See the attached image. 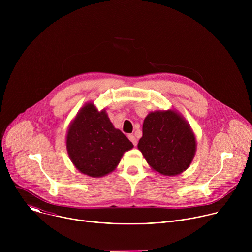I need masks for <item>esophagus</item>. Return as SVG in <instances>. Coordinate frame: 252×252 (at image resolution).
I'll list each match as a JSON object with an SVG mask.
<instances>
[{"mask_svg": "<svg viewBox=\"0 0 252 252\" xmlns=\"http://www.w3.org/2000/svg\"><path fill=\"white\" fill-rule=\"evenodd\" d=\"M128 138H129V140L133 143V146H136V143H137V140H136V138H135V136L134 135H132V134H129L128 135Z\"/></svg>", "mask_w": 252, "mask_h": 252, "instance_id": "esophagus-1", "label": "esophagus"}]
</instances>
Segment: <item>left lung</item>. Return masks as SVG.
<instances>
[{
	"label": "left lung",
	"mask_w": 252,
	"mask_h": 252,
	"mask_svg": "<svg viewBox=\"0 0 252 252\" xmlns=\"http://www.w3.org/2000/svg\"><path fill=\"white\" fill-rule=\"evenodd\" d=\"M138 150L148 163L163 175H176L191 163L196 141L189 124L174 111L148 115Z\"/></svg>",
	"instance_id": "8db88e82"
}]
</instances>
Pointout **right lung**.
<instances>
[{"label": "right lung", "mask_w": 252, "mask_h": 252, "mask_svg": "<svg viewBox=\"0 0 252 252\" xmlns=\"http://www.w3.org/2000/svg\"><path fill=\"white\" fill-rule=\"evenodd\" d=\"M132 147L131 141L114 127L105 111L98 112L93 103L83 107L67 130L66 150L71 162L92 177L112 172L124 153Z\"/></svg>", "instance_id": "right-lung-1"}]
</instances>
